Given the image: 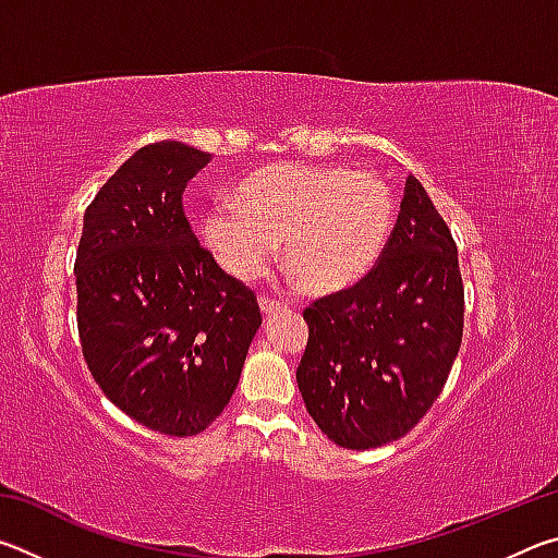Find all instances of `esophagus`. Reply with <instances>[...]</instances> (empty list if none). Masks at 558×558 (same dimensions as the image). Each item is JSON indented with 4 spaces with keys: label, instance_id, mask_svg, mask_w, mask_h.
I'll return each instance as SVG.
<instances>
[{
    "label": "esophagus",
    "instance_id": "esophagus-1",
    "mask_svg": "<svg viewBox=\"0 0 558 558\" xmlns=\"http://www.w3.org/2000/svg\"><path fill=\"white\" fill-rule=\"evenodd\" d=\"M288 305L280 300H272V298H260V313L270 317V315H278V313H286Z\"/></svg>",
    "mask_w": 558,
    "mask_h": 558
}]
</instances>
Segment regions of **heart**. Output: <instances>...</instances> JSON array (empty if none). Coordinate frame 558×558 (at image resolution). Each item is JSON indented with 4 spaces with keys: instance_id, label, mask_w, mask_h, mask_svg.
Listing matches in <instances>:
<instances>
[{
    "instance_id": "obj_1",
    "label": "heart",
    "mask_w": 558,
    "mask_h": 558,
    "mask_svg": "<svg viewBox=\"0 0 558 558\" xmlns=\"http://www.w3.org/2000/svg\"><path fill=\"white\" fill-rule=\"evenodd\" d=\"M396 202L379 177L342 165H270L253 172L235 202L202 216V239L235 280L263 276L280 258L300 286L332 295L366 278L389 243Z\"/></svg>"
}]
</instances>
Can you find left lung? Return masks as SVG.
I'll return each instance as SVG.
<instances>
[{"mask_svg": "<svg viewBox=\"0 0 558 558\" xmlns=\"http://www.w3.org/2000/svg\"><path fill=\"white\" fill-rule=\"evenodd\" d=\"M462 315L456 241L426 189L409 177L369 276L302 313L310 337L298 386L319 430L349 450L405 436L448 381Z\"/></svg>", "mask_w": 558, "mask_h": 558, "instance_id": "left-lung-1", "label": "left lung"}]
</instances>
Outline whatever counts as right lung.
I'll return each instance as SVG.
<instances>
[{
  "mask_svg": "<svg viewBox=\"0 0 558 558\" xmlns=\"http://www.w3.org/2000/svg\"><path fill=\"white\" fill-rule=\"evenodd\" d=\"M211 155L140 147L83 216L78 335L100 391L143 426L184 438L219 418L260 327L253 290L199 245L182 206Z\"/></svg>",
  "mask_w": 558,
  "mask_h": 558,
  "instance_id": "obj_1",
  "label": "right lung"
}]
</instances>
